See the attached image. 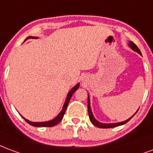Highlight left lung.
<instances>
[{
  "mask_svg": "<svg viewBox=\"0 0 153 153\" xmlns=\"http://www.w3.org/2000/svg\"><path fill=\"white\" fill-rule=\"evenodd\" d=\"M128 45H129V47H130L132 50L134 51V52H136V53H138L141 55V52H140V50L138 48V47H137L136 45H134L133 42L129 41ZM88 114H89V119H90V121H91V123H92L94 126H97V127H99V128H112V127H115V126H118L123 125V124H125V123H127L128 121H130V120L132 118V117L134 116V114H136L137 112H138V110H139V109H138V110L134 113V114L133 115V116H131L130 118H128L127 120H126V121H124V122H121V123H100L99 121H97V120L95 118L93 114H92V112H91V105H90V97H89V95H88Z\"/></svg>",
  "mask_w": 153,
  "mask_h": 153,
  "instance_id": "obj_1",
  "label": "left lung"
}]
</instances>
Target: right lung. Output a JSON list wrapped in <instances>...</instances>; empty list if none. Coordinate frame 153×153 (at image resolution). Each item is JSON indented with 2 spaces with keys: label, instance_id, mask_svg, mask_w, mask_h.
Returning <instances> with one entry per match:
<instances>
[{
  "label": "right lung",
  "instance_id": "obj_1",
  "mask_svg": "<svg viewBox=\"0 0 153 153\" xmlns=\"http://www.w3.org/2000/svg\"><path fill=\"white\" fill-rule=\"evenodd\" d=\"M30 38H32V39H34V38H35V39H37L38 37H35V36H29V37H27V38L25 39V40H27V39H30ZM79 86H80L79 83H77L76 85L74 86V87H73V88H71V90H70V91H69L67 94V97H66V98H65V103H64V105H63L62 109L61 110V112H60L59 114H57V116L54 117L53 119L49 120V121H47V122H40V123H34V122H30V121H29V120L26 119L25 117H23V119H24L25 121L28 123V124L33 126H36V127H45V126H48V127H49V126H54L56 125V124H58V123L62 121V118H63V116H64V114H65V110H66L68 104H69V102H70V100H71L72 95L75 92V91H77V89L79 88Z\"/></svg>",
  "mask_w": 153,
  "mask_h": 153
}]
</instances>
